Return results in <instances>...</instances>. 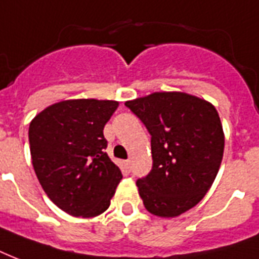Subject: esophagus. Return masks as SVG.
Wrapping results in <instances>:
<instances>
[{
  "instance_id": "obj_1",
  "label": "esophagus",
  "mask_w": 259,
  "mask_h": 259,
  "mask_svg": "<svg viewBox=\"0 0 259 259\" xmlns=\"http://www.w3.org/2000/svg\"><path fill=\"white\" fill-rule=\"evenodd\" d=\"M123 169L125 173H130V171H131V161L123 162Z\"/></svg>"
}]
</instances>
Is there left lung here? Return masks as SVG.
Returning <instances> with one entry per match:
<instances>
[{"label": "left lung", "instance_id": "8db88e82", "mask_svg": "<svg viewBox=\"0 0 259 259\" xmlns=\"http://www.w3.org/2000/svg\"><path fill=\"white\" fill-rule=\"evenodd\" d=\"M151 135L152 169L136 181L150 213L176 218L209 190L223 159L224 132L211 102L157 92L125 102Z\"/></svg>", "mask_w": 259, "mask_h": 259}]
</instances>
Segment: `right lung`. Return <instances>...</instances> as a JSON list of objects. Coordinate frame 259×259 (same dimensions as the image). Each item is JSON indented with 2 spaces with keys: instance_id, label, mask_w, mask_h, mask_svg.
<instances>
[{
  "instance_id": "add662e5",
  "label": "right lung",
  "mask_w": 259,
  "mask_h": 259,
  "mask_svg": "<svg viewBox=\"0 0 259 259\" xmlns=\"http://www.w3.org/2000/svg\"><path fill=\"white\" fill-rule=\"evenodd\" d=\"M119 107L112 100H66L29 124L36 177L50 200L71 216L93 218L108 209L121 171L105 152L104 127Z\"/></svg>"
}]
</instances>
